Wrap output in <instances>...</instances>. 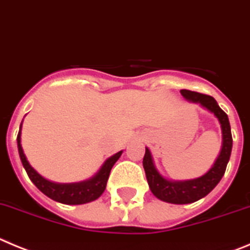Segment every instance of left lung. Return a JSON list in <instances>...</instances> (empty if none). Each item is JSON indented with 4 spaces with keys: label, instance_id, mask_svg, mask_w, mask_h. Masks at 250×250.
<instances>
[{
    "label": "left lung",
    "instance_id": "1",
    "mask_svg": "<svg viewBox=\"0 0 250 250\" xmlns=\"http://www.w3.org/2000/svg\"><path fill=\"white\" fill-rule=\"evenodd\" d=\"M181 93L187 101L201 104L203 108L208 109L217 117L220 123V128H222L223 145L212 168L199 178L189 179V181H168L164 178L163 175L159 174L156 166L153 163L149 149L146 148V154L143 157V168H145L150 192L161 201L173 204L193 203L212 192L224 175L227 164L230 158L231 146H233L228 116L218 105L217 101L212 96L188 91V89H182Z\"/></svg>",
    "mask_w": 250,
    "mask_h": 250
}]
</instances>
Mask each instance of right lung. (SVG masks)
<instances>
[{
	"mask_svg": "<svg viewBox=\"0 0 250 250\" xmlns=\"http://www.w3.org/2000/svg\"><path fill=\"white\" fill-rule=\"evenodd\" d=\"M21 128L22 123L21 127H20L19 136H17V147H19L20 158H21L22 164H23L24 169H26L30 179L43 194H46L47 197L53 199V201L60 202V203L63 204L89 203V202L96 201L97 198H100L102 195V193L105 189V186H107V181H108L112 167H113L114 163L121 157L122 150L113 154L112 157H109L103 163L101 169L92 178L87 179V181L80 182V183H53V182H49L46 178H43L41 174H38L31 167V164L28 163V161H27L21 146Z\"/></svg>",
	"mask_w": 250,
	"mask_h": 250,
	"instance_id": "right-lung-1",
	"label": "right lung"
}]
</instances>
